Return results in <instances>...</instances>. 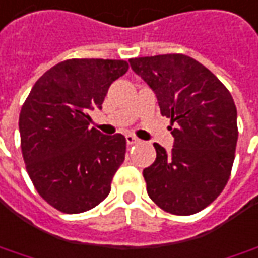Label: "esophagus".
<instances>
[{
    "label": "esophagus",
    "instance_id": "1",
    "mask_svg": "<svg viewBox=\"0 0 258 258\" xmlns=\"http://www.w3.org/2000/svg\"><path fill=\"white\" fill-rule=\"evenodd\" d=\"M125 141H127V144H128V145H133V144L140 143V140H138L137 137L131 136V134H128V136H125Z\"/></svg>",
    "mask_w": 258,
    "mask_h": 258
}]
</instances>
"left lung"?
Segmentation results:
<instances>
[{"label":"left lung","mask_w":258,"mask_h":258,"mask_svg":"<svg viewBox=\"0 0 258 258\" xmlns=\"http://www.w3.org/2000/svg\"><path fill=\"white\" fill-rule=\"evenodd\" d=\"M128 62L173 125L171 154L155 143L157 158L144 169L148 196L168 213H198L222 194L232 173L239 137L232 94L208 68L182 53Z\"/></svg>","instance_id":"obj_1"}]
</instances>
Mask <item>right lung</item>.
I'll list each match as a JSON object with an SVG mask.
<instances>
[{"mask_svg":"<svg viewBox=\"0 0 258 258\" xmlns=\"http://www.w3.org/2000/svg\"><path fill=\"white\" fill-rule=\"evenodd\" d=\"M128 63L68 59L36 80L19 113L21 150L38 194L63 213L96 208L111 190L125 158V137L90 128L89 111L101 108L108 87Z\"/></svg>","mask_w":258,"mask_h":258,"instance_id":"1","label":"right lung"}]
</instances>
